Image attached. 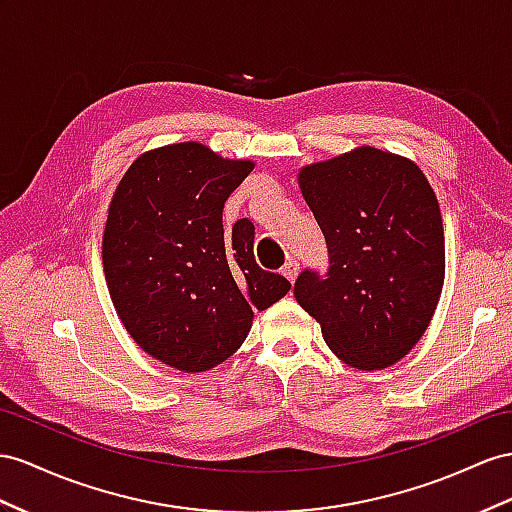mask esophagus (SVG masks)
Wrapping results in <instances>:
<instances>
[{"mask_svg": "<svg viewBox=\"0 0 512 512\" xmlns=\"http://www.w3.org/2000/svg\"><path fill=\"white\" fill-rule=\"evenodd\" d=\"M283 277L287 279V281H296V277H298V261H294V259H290L287 261V264L283 266Z\"/></svg>", "mask_w": 512, "mask_h": 512, "instance_id": "1", "label": "esophagus"}]
</instances>
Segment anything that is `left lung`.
Listing matches in <instances>:
<instances>
[{
    "label": "left lung",
    "instance_id": "obj_1",
    "mask_svg": "<svg viewBox=\"0 0 512 512\" xmlns=\"http://www.w3.org/2000/svg\"><path fill=\"white\" fill-rule=\"evenodd\" d=\"M298 186L329 246V272L305 270L294 296L337 359L398 363L435 316L445 279L435 190L402 155L357 147L300 168Z\"/></svg>",
    "mask_w": 512,
    "mask_h": 512
}]
</instances>
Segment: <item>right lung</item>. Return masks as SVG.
<instances>
[{
	"label": "right lung",
	"instance_id": "right-lung-1",
	"mask_svg": "<svg viewBox=\"0 0 512 512\" xmlns=\"http://www.w3.org/2000/svg\"><path fill=\"white\" fill-rule=\"evenodd\" d=\"M253 168L201 142L166 144L138 155L112 194L108 292L131 339L168 368H216L242 346L255 309L290 292L257 266L251 220L222 229L225 201Z\"/></svg>",
	"mask_w": 512,
	"mask_h": 512
}]
</instances>
